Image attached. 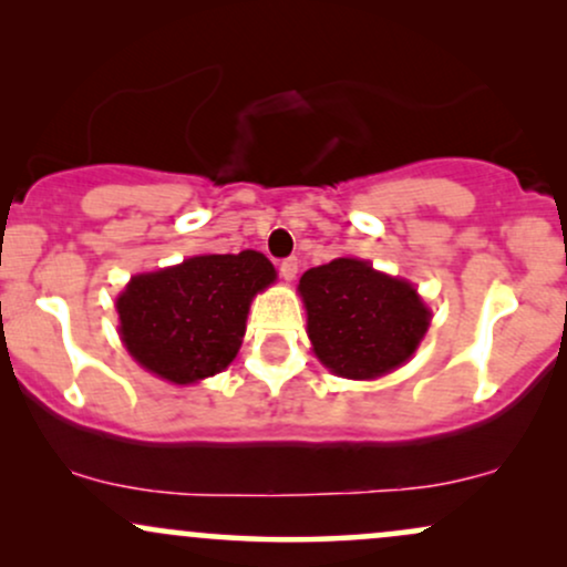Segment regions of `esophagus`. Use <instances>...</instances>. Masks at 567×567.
Returning <instances> with one entry per match:
<instances>
[{
	"label": "esophagus",
	"mask_w": 567,
	"mask_h": 567,
	"mask_svg": "<svg viewBox=\"0 0 567 567\" xmlns=\"http://www.w3.org/2000/svg\"><path fill=\"white\" fill-rule=\"evenodd\" d=\"M279 275H282L285 279H296V275H298V258H285L282 264H279Z\"/></svg>",
	"instance_id": "obj_1"
}]
</instances>
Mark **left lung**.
Masks as SVG:
<instances>
[{
  "label": "left lung",
  "mask_w": 567,
  "mask_h": 567,
  "mask_svg": "<svg viewBox=\"0 0 567 567\" xmlns=\"http://www.w3.org/2000/svg\"><path fill=\"white\" fill-rule=\"evenodd\" d=\"M298 290L317 357L343 379H379L402 365L429 328L413 285L357 258L309 269Z\"/></svg>",
  "instance_id": "left-lung-1"
}]
</instances>
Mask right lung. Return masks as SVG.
<instances>
[{"mask_svg":"<svg viewBox=\"0 0 567 567\" xmlns=\"http://www.w3.org/2000/svg\"><path fill=\"white\" fill-rule=\"evenodd\" d=\"M275 282L261 252L197 256L130 279L116 301L122 341L143 368L173 383L216 375L237 354L252 296Z\"/></svg>","mask_w":567,"mask_h":567,"instance_id":"add662e5","label":"right lung"}]
</instances>
